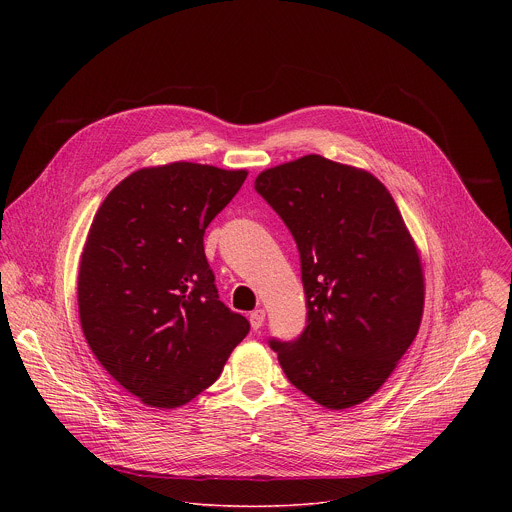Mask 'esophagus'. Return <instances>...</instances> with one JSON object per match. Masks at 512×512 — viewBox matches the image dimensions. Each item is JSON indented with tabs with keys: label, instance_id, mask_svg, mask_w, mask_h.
Segmentation results:
<instances>
[{
	"label": "esophagus",
	"instance_id": "34e87169",
	"mask_svg": "<svg viewBox=\"0 0 512 512\" xmlns=\"http://www.w3.org/2000/svg\"><path fill=\"white\" fill-rule=\"evenodd\" d=\"M249 322H251V328L253 330H259L261 326H263V322H265V310H255V312H251V316H249Z\"/></svg>",
	"mask_w": 512,
	"mask_h": 512
}]
</instances>
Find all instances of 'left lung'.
I'll list each match as a JSON object with an SVG mask.
<instances>
[{
	"mask_svg": "<svg viewBox=\"0 0 512 512\" xmlns=\"http://www.w3.org/2000/svg\"><path fill=\"white\" fill-rule=\"evenodd\" d=\"M255 190L294 235L308 326L271 340L289 383L326 409L367 401L417 336L425 281L403 216L371 172L310 154L263 170Z\"/></svg>",
	"mask_w": 512,
	"mask_h": 512,
	"instance_id": "8db88e82",
	"label": "left lung"
}]
</instances>
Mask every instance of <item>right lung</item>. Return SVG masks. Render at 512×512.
Masks as SVG:
<instances>
[{
    "label": "right lung",
    "instance_id": "right-lung-1",
    "mask_svg": "<svg viewBox=\"0 0 512 512\" xmlns=\"http://www.w3.org/2000/svg\"><path fill=\"white\" fill-rule=\"evenodd\" d=\"M247 174L194 162L141 168L93 218L77 287L81 328L103 369L148 407L190 403L249 332L218 300L202 243Z\"/></svg>",
    "mask_w": 512,
    "mask_h": 512
}]
</instances>
